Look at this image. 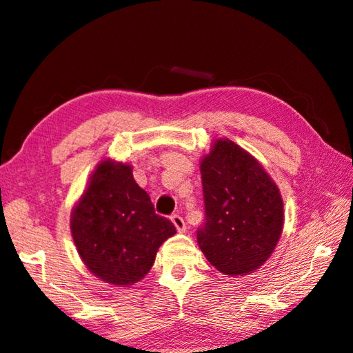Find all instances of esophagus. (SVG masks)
I'll return each mask as SVG.
<instances>
[{"label": "esophagus", "mask_w": 353, "mask_h": 353, "mask_svg": "<svg viewBox=\"0 0 353 353\" xmlns=\"http://www.w3.org/2000/svg\"><path fill=\"white\" fill-rule=\"evenodd\" d=\"M171 221H172V223H174V227L177 228V232L179 233H183L185 232V221L182 219V216H179V214H172L171 216Z\"/></svg>", "instance_id": "1"}]
</instances>
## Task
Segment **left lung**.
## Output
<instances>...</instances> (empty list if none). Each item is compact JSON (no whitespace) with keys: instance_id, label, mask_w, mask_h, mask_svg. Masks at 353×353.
I'll return each mask as SVG.
<instances>
[{"instance_id":"obj_1","label":"left lung","mask_w":353,"mask_h":353,"mask_svg":"<svg viewBox=\"0 0 353 353\" xmlns=\"http://www.w3.org/2000/svg\"><path fill=\"white\" fill-rule=\"evenodd\" d=\"M205 222L197 242L217 270L238 276L264 264L284 223L283 199L258 160L232 140H216L202 160Z\"/></svg>"}]
</instances>
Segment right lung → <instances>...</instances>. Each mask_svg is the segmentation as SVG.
<instances>
[{
  "instance_id": "1",
  "label": "right lung",
  "mask_w": 353,
  "mask_h": 353,
  "mask_svg": "<svg viewBox=\"0 0 353 353\" xmlns=\"http://www.w3.org/2000/svg\"><path fill=\"white\" fill-rule=\"evenodd\" d=\"M70 230L83 262L108 284L130 285L154 264L162 242L176 233L156 214L130 165L103 160L72 211Z\"/></svg>"
}]
</instances>
